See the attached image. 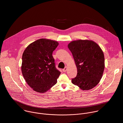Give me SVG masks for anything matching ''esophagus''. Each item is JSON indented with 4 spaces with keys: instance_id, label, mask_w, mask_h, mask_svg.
I'll return each mask as SVG.
<instances>
[{
    "instance_id": "34e87169",
    "label": "esophagus",
    "mask_w": 123,
    "mask_h": 123,
    "mask_svg": "<svg viewBox=\"0 0 123 123\" xmlns=\"http://www.w3.org/2000/svg\"><path fill=\"white\" fill-rule=\"evenodd\" d=\"M67 67L66 66V67H65V68L63 69V71L64 72H66L67 71Z\"/></svg>"
}]
</instances>
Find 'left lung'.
<instances>
[{
    "instance_id": "obj_1",
    "label": "left lung",
    "mask_w": 123,
    "mask_h": 123,
    "mask_svg": "<svg viewBox=\"0 0 123 123\" xmlns=\"http://www.w3.org/2000/svg\"><path fill=\"white\" fill-rule=\"evenodd\" d=\"M72 53L77 69L73 84L82 90L95 87L102 78L105 68L104 53L99 45L89 40L72 41L68 46Z\"/></svg>"
}]
</instances>
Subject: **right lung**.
<instances>
[{"mask_svg":"<svg viewBox=\"0 0 123 123\" xmlns=\"http://www.w3.org/2000/svg\"><path fill=\"white\" fill-rule=\"evenodd\" d=\"M58 42L41 38L30 44L22 55L21 71L33 91L44 93L57 83L61 73L56 69L52 55Z\"/></svg>","mask_w":123,"mask_h":123,"instance_id":"1","label":"right lung"}]
</instances>
